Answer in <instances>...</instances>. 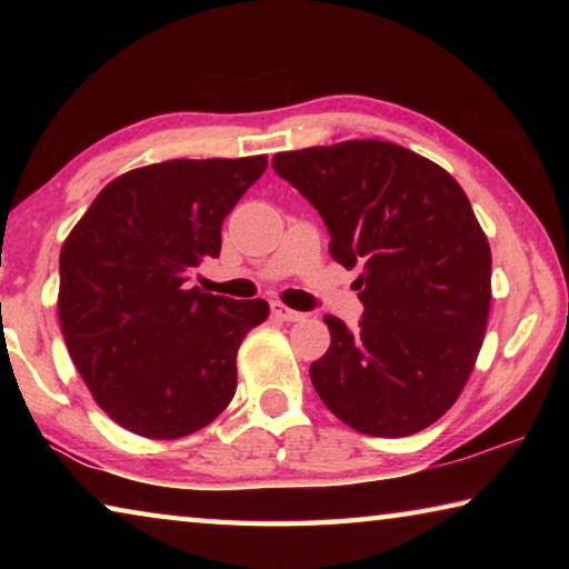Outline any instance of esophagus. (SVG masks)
<instances>
[{
	"label": "esophagus",
	"mask_w": 569,
	"mask_h": 569,
	"mask_svg": "<svg viewBox=\"0 0 569 569\" xmlns=\"http://www.w3.org/2000/svg\"><path fill=\"white\" fill-rule=\"evenodd\" d=\"M271 313L276 316L278 321H286V323H293V321H303L306 319V313H301V311H293V308H288V306H283V303H271Z\"/></svg>",
	"instance_id": "esophagus-1"
}]
</instances>
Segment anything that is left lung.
<instances>
[{
  "label": "left lung",
  "instance_id": "1",
  "mask_svg": "<svg viewBox=\"0 0 569 569\" xmlns=\"http://www.w3.org/2000/svg\"><path fill=\"white\" fill-rule=\"evenodd\" d=\"M273 170L319 210L333 261L361 268L359 326L323 316L316 393L361 435L427 429L465 389L492 301V253L465 190L383 140L278 152Z\"/></svg>",
  "mask_w": 569,
  "mask_h": 569
}]
</instances>
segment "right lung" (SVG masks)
<instances>
[{
    "instance_id": "add662e5",
    "label": "right lung",
    "mask_w": 569,
    "mask_h": 569,
    "mask_svg": "<svg viewBox=\"0 0 569 569\" xmlns=\"http://www.w3.org/2000/svg\"><path fill=\"white\" fill-rule=\"evenodd\" d=\"M266 156L168 160L104 186L60 253V326L94 401L150 439L203 429L236 393V356L263 298L203 293L190 276L220 256V226Z\"/></svg>"
}]
</instances>
